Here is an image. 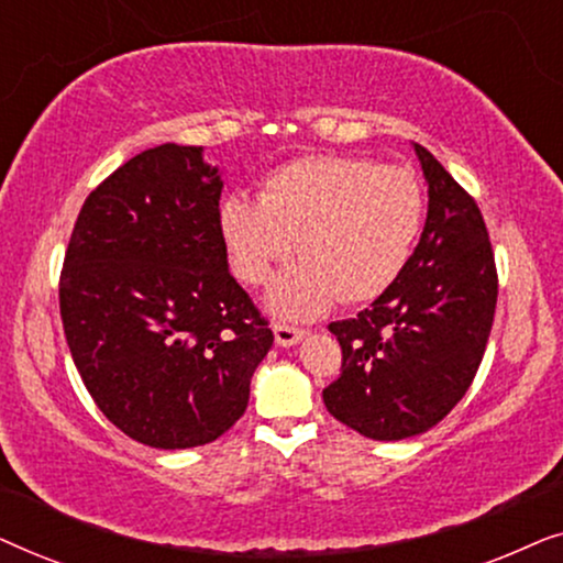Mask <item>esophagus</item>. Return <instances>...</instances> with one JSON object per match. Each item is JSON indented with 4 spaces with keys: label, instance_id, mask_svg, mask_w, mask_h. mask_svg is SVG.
I'll return each instance as SVG.
<instances>
[{
    "label": "esophagus",
    "instance_id": "esophagus-1",
    "mask_svg": "<svg viewBox=\"0 0 563 563\" xmlns=\"http://www.w3.org/2000/svg\"><path fill=\"white\" fill-rule=\"evenodd\" d=\"M307 335V330L302 328H291V325H284V322H276L274 325V338H276V345H297L302 338Z\"/></svg>",
    "mask_w": 563,
    "mask_h": 563
}]
</instances>
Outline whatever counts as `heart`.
Here are the masks:
<instances>
[{"label":"heart","mask_w":563,"mask_h":563,"mask_svg":"<svg viewBox=\"0 0 563 563\" xmlns=\"http://www.w3.org/2000/svg\"><path fill=\"white\" fill-rule=\"evenodd\" d=\"M422 225L418 176L353 156H307L264 181L261 202L228 197L220 233L238 279L261 287L295 251L302 261L268 291V310L312 320L384 295L410 258Z\"/></svg>","instance_id":"b5f03b06"}]
</instances>
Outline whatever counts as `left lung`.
<instances>
[{
    "label": "left lung",
    "instance_id": "obj_1",
    "mask_svg": "<svg viewBox=\"0 0 563 563\" xmlns=\"http://www.w3.org/2000/svg\"><path fill=\"white\" fill-rule=\"evenodd\" d=\"M428 181L418 249L395 284L356 318L330 322L341 376L322 389L328 412L374 441L438 426L472 387L497 307V266L474 197L415 143Z\"/></svg>",
    "mask_w": 563,
    "mask_h": 563
}]
</instances>
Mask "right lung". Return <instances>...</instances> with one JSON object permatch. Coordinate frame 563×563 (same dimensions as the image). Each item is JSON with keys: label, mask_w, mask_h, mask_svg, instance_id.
Segmentation results:
<instances>
[{"label": "right lung", "mask_w": 563, "mask_h": 563, "mask_svg": "<svg viewBox=\"0 0 563 563\" xmlns=\"http://www.w3.org/2000/svg\"><path fill=\"white\" fill-rule=\"evenodd\" d=\"M220 191L199 145L137 153L87 197L60 268L84 387L151 449H195L233 428L274 343L228 272Z\"/></svg>", "instance_id": "add662e5"}]
</instances>
